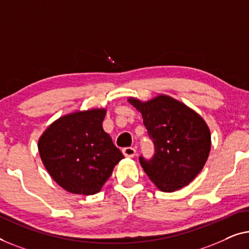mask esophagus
<instances>
[{"instance_id":"obj_1","label":"esophagus","mask_w":249,"mask_h":249,"mask_svg":"<svg viewBox=\"0 0 249 249\" xmlns=\"http://www.w3.org/2000/svg\"><path fill=\"white\" fill-rule=\"evenodd\" d=\"M122 152H123V155L125 157H128V158H133V157L135 156V149L132 148V146H127V148H124L123 150H122Z\"/></svg>"}]
</instances>
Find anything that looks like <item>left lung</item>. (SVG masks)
<instances>
[{"instance_id":"1","label":"left lung","mask_w":249,"mask_h":249,"mask_svg":"<svg viewBox=\"0 0 249 249\" xmlns=\"http://www.w3.org/2000/svg\"><path fill=\"white\" fill-rule=\"evenodd\" d=\"M128 101L142 114L155 144L151 159L140 157L143 170L162 192L186 186L203 169L211 149V133L204 120L166 94L145 103L135 98Z\"/></svg>"}]
</instances>
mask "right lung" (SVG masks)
<instances>
[{
  "label": "right lung",
  "instance_id": "1",
  "mask_svg": "<svg viewBox=\"0 0 249 249\" xmlns=\"http://www.w3.org/2000/svg\"><path fill=\"white\" fill-rule=\"evenodd\" d=\"M105 115L104 108L68 114L48 126L38 141L48 174L70 193L100 192L114 167L124 158L104 131Z\"/></svg>",
  "mask_w": 249,
  "mask_h": 249
}]
</instances>
